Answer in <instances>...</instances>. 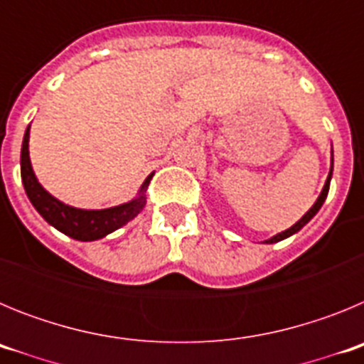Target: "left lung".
<instances>
[{"instance_id":"obj_1","label":"left lung","mask_w":364,"mask_h":364,"mask_svg":"<svg viewBox=\"0 0 364 364\" xmlns=\"http://www.w3.org/2000/svg\"><path fill=\"white\" fill-rule=\"evenodd\" d=\"M332 173H333V151H332V166H330V173H328V178H326V182H324V188H323V191H321L319 198L315 200V204L311 205V208L306 211V213L302 215L301 220L295 222L294 226L288 228V230L282 231V233H277V235H275V237H272V239L266 240V244H273V242H279V240L288 239V237H291V235H294V233H297L299 230H302V228L306 226L308 222H310L311 218H314L315 215H317V211L321 210V205L324 204V200H326V197H328V189H330V180H332Z\"/></svg>"}]
</instances>
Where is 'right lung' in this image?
Returning <instances> with one entry per match:
<instances>
[{
    "instance_id": "1",
    "label": "right lung",
    "mask_w": 364,
    "mask_h": 364,
    "mask_svg": "<svg viewBox=\"0 0 364 364\" xmlns=\"http://www.w3.org/2000/svg\"><path fill=\"white\" fill-rule=\"evenodd\" d=\"M28 133H31V125L25 131L23 144H21V182H23L25 193H27L31 204L58 231L65 233L70 239L91 242V240L104 239L109 233L117 231L118 228L125 226L144 210L146 191L153 178V173L144 180L136 198L125 202V204L114 205V208H107V210H80V208H73V205L63 204L54 198L47 189H43V186L38 182L36 175L32 171L31 156H28Z\"/></svg>"
}]
</instances>
